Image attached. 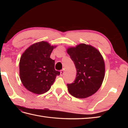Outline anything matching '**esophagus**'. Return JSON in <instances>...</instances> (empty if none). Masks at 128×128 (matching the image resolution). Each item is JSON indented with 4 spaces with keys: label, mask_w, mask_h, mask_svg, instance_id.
<instances>
[{
    "label": "esophagus",
    "mask_w": 128,
    "mask_h": 128,
    "mask_svg": "<svg viewBox=\"0 0 128 128\" xmlns=\"http://www.w3.org/2000/svg\"><path fill=\"white\" fill-rule=\"evenodd\" d=\"M64 74V70H62L60 71V76H63Z\"/></svg>",
    "instance_id": "obj_1"
}]
</instances>
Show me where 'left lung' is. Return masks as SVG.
I'll use <instances>...</instances> for the list:
<instances>
[{
    "mask_svg": "<svg viewBox=\"0 0 128 128\" xmlns=\"http://www.w3.org/2000/svg\"><path fill=\"white\" fill-rule=\"evenodd\" d=\"M76 70V78L67 84L70 94L78 98L91 96L98 91L104 76L105 66L100 52L91 46L80 44L68 49Z\"/></svg>",
    "mask_w": 128,
    "mask_h": 128,
    "instance_id": "8db88e82",
    "label": "left lung"
}]
</instances>
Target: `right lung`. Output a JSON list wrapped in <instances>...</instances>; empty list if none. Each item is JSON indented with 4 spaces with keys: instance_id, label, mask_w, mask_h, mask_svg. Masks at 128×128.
Returning a JSON list of instances; mask_svg holds the SVG:
<instances>
[{
    "instance_id": "obj_1",
    "label": "right lung",
    "mask_w": 128,
    "mask_h": 128,
    "mask_svg": "<svg viewBox=\"0 0 128 128\" xmlns=\"http://www.w3.org/2000/svg\"><path fill=\"white\" fill-rule=\"evenodd\" d=\"M54 47L47 42L32 44L21 56L20 77L24 86L36 94H43L50 88L60 72L54 69L55 61L50 58Z\"/></svg>"
}]
</instances>
